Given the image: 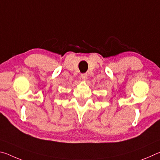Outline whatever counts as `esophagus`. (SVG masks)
I'll return each instance as SVG.
<instances>
[{
  "label": "esophagus",
  "mask_w": 160,
  "mask_h": 160,
  "mask_svg": "<svg viewBox=\"0 0 160 160\" xmlns=\"http://www.w3.org/2000/svg\"><path fill=\"white\" fill-rule=\"evenodd\" d=\"M81 78H82V79L84 80H87V78H88V74H87V73L81 74Z\"/></svg>",
  "instance_id": "esophagus-1"
}]
</instances>
